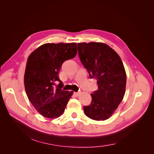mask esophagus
Segmentation results:
<instances>
[{
  "mask_svg": "<svg viewBox=\"0 0 154 154\" xmlns=\"http://www.w3.org/2000/svg\"><path fill=\"white\" fill-rule=\"evenodd\" d=\"M74 94L75 95V96H77L78 95H79V92H74Z\"/></svg>",
  "mask_w": 154,
  "mask_h": 154,
  "instance_id": "obj_1",
  "label": "esophagus"
}]
</instances>
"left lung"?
<instances>
[{"label": "left lung", "mask_w": 154, "mask_h": 154, "mask_svg": "<svg viewBox=\"0 0 154 154\" xmlns=\"http://www.w3.org/2000/svg\"><path fill=\"white\" fill-rule=\"evenodd\" d=\"M78 54L91 79L97 80L98 90L91 94L92 102L83 106L88 118L96 121L107 119L123 100L126 75L120 57L102 43H78Z\"/></svg>", "instance_id": "8db88e82"}]
</instances>
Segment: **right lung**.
<instances>
[{"mask_svg": "<svg viewBox=\"0 0 154 154\" xmlns=\"http://www.w3.org/2000/svg\"><path fill=\"white\" fill-rule=\"evenodd\" d=\"M77 52L75 43H45L28 57L24 74L26 92L34 107L45 118H58L63 113L72 95V91L62 89L64 84L58 74L63 62L75 58Z\"/></svg>", "mask_w": 154, "mask_h": 154, "instance_id": "obj_1", "label": "right lung"}]
</instances>
